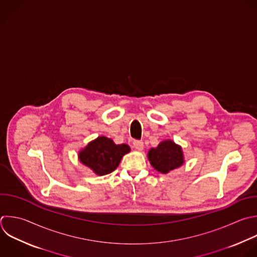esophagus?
I'll return each instance as SVG.
<instances>
[{"label": "esophagus", "mask_w": 257, "mask_h": 257, "mask_svg": "<svg viewBox=\"0 0 257 257\" xmlns=\"http://www.w3.org/2000/svg\"><path fill=\"white\" fill-rule=\"evenodd\" d=\"M134 148L138 151H143L144 150V142L143 141H135Z\"/></svg>", "instance_id": "34e87169"}]
</instances>
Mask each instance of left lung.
I'll list each match as a JSON object with an SVG mask.
<instances>
[{
    "label": "left lung",
    "mask_w": 257,
    "mask_h": 257,
    "mask_svg": "<svg viewBox=\"0 0 257 257\" xmlns=\"http://www.w3.org/2000/svg\"><path fill=\"white\" fill-rule=\"evenodd\" d=\"M148 159L152 167L162 174H168L185 163L182 147L172 140H165L150 149Z\"/></svg>",
    "instance_id": "left-lung-1"
}]
</instances>
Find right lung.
<instances>
[{
    "instance_id": "1",
    "label": "right lung",
    "mask_w": 257,
    "mask_h": 257,
    "mask_svg": "<svg viewBox=\"0 0 257 257\" xmlns=\"http://www.w3.org/2000/svg\"><path fill=\"white\" fill-rule=\"evenodd\" d=\"M131 152L126 144L116 145L111 139L98 137L78 152V160L95 175L104 176L113 172L122 157Z\"/></svg>"
}]
</instances>
